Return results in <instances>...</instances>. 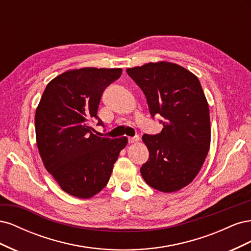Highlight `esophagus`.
I'll use <instances>...</instances> for the list:
<instances>
[{
	"label": "esophagus",
	"instance_id": "1",
	"mask_svg": "<svg viewBox=\"0 0 251 251\" xmlns=\"http://www.w3.org/2000/svg\"><path fill=\"white\" fill-rule=\"evenodd\" d=\"M139 140V136H135V137H128V143H135Z\"/></svg>",
	"mask_w": 251,
	"mask_h": 251
}]
</instances>
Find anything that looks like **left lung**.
Listing matches in <instances>:
<instances>
[{
    "label": "left lung",
    "instance_id": "left-lung-1",
    "mask_svg": "<svg viewBox=\"0 0 251 251\" xmlns=\"http://www.w3.org/2000/svg\"><path fill=\"white\" fill-rule=\"evenodd\" d=\"M147 97L151 116L164 118L160 134H144L149 160L141 169L147 183L162 193L178 192L199 174L210 147L209 108L201 83L180 65L160 60L127 68Z\"/></svg>",
    "mask_w": 251,
    "mask_h": 251
}]
</instances>
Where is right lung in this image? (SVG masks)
<instances>
[{
	"instance_id": "add662e5",
	"label": "right lung",
	"mask_w": 251,
	"mask_h": 251,
	"mask_svg": "<svg viewBox=\"0 0 251 251\" xmlns=\"http://www.w3.org/2000/svg\"><path fill=\"white\" fill-rule=\"evenodd\" d=\"M121 68L68 70L53 78L35 111L36 146L46 170L64 192L89 199L108 184L126 137L101 138L90 121L96 118L105 87L119 78Z\"/></svg>"
}]
</instances>
